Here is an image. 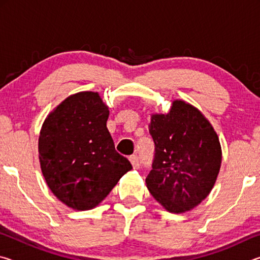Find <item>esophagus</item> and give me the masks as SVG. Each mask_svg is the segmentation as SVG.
Masks as SVG:
<instances>
[{
  "label": "esophagus",
  "mask_w": 260,
  "mask_h": 260,
  "mask_svg": "<svg viewBox=\"0 0 260 260\" xmlns=\"http://www.w3.org/2000/svg\"><path fill=\"white\" fill-rule=\"evenodd\" d=\"M129 160L132 162L133 167H138L140 165V157L138 155H132L129 157Z\"/></svg>",
  "instance_id": "34e87169"
}]
</instances>
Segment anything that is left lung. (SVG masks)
I'll list each match as a JSON object with an SVG mask.
<instances>
[{"label":"left lung","mask_w":260,"mask_h":260,"mask_svg":"<svg viewBox=\"0 0 260 260\" xmlns=\"http://www.w3.org/2000/svg\"><path fill=\"white\" fill-rule=\"evenodd\" d=\"M149 133L155 143L149 191L170 212L193 209L210 193L221 165L213 127L196 108L174 101L167 114H152Z\"/></svg>","instance_id":"obj_1"}]
</instances>
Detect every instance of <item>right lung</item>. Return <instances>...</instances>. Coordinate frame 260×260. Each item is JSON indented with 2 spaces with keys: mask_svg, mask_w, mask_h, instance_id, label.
<instances>
[{
  "mask_svg": "<svg viewBox=\"0 0 260 260\" xmlns=\"http://www.w3.org/2000/svg\"><path fill=\"white\" fill-rule=\"evenodd\" d=\"M109 110L98 93L63 101L42 125L39 158L48 187L76 210L95 208L132 170L114 149L107 128Z\"/></svg>",
  "mask_w": 260,
  "mask_h": 260,
  "instance_id": "obj_1",
  "label": "right lung"
}]
</instances>
